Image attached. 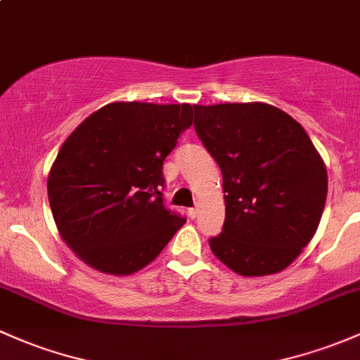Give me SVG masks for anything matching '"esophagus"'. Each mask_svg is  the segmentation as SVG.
I'll list each match as a JSON object with an SVG mask.
<instances>
[{
	"instance_id": "1",
	"label": "esophagus",
	"mask_w": 360,
	"mask_h": 360,
	"mask_svg": "<svg viewBox=\"0 0 360 360\" xmlns=\"http://www.w3.org/2000/svg\"><path fill=\"white\" fill-rule=\"evenodd\" d=\"M197 214H199V210H197V207H191V210H188V216H191L192 219L197 218Z\"/></svg>"
}]
</instances>
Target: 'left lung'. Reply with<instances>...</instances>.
I'll return each instance as SVG.
<instances>
[{
    "label": "left lung",
    "mask_w": 360,
    "mask_h": 360,
    "mask_svg": "<svg viewBox=\"0 0 360 360\" xmlns=\"http://www.w3.org/2000/svg\"><path fill=\"white\" fill-rule=\"evenodd\" d=\"M199 139L225 192L216 257L242 276L285 269L318 230L328 194L323 160L299 122L264 103L194 106Z\"/></svg>",
    "instance_id": "1"
}]
</instances>
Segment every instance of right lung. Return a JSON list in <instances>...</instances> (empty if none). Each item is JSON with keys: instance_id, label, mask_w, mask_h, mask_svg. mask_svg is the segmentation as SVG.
Wrapping results in <instances>:
<instances>
[{"instance_id": "obj_1", "label": "right lung", "mask_w": 360, "mask_h": 360, "mask_svg": "<svg viewBox=\"0 0 360 360\" xmlns=\"http://www.w3.org/2000/svg\"><path fill=\"white\" fill-rule=\"evenodd\" d=\"M192 118L191 104L111 103L61 146L49 206L61 238L89 266L139 271L187 221L165 204L163 161Z\"/></svg>"}]
</instances>
